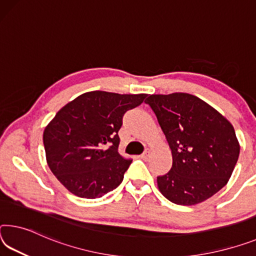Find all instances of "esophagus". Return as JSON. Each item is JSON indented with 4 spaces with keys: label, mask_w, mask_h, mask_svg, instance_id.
<instances>
[{
    "label": "esophagus",
    "mask_w": 256,
    "mask_h": 256,
    "mask_svg": "<svg viewBox=\"0 0 256 256\" xmlns=\"http://www.w3.org/2000/svg\"><path fill=\"white\" fill-rule=\"evenodd\" d=\"M148 157H149V152H148V150H146V152H144L142 154H141V158H142V160H147Z\"/></svg>",
    "instance_id": "34e87169"
}]
</instances>
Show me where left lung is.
I'll return each mask as SVG.
<instances>
[{
    "mask_svg": "<svg viewBox=\"0 0 256 256\" xmlns=\"http://www.w3.org/2000/svg\"><path fill=\"white\" fill-rule=\"evenodd\" d=\"M149 104L172 150L168 173L157 176L160 192L176 205H196L230 179L239 156L232 125L205 101L188 93L152 94Z\"/></svg>",
    "mask_w": 256,
    "mask_h": 256,
    "instance_id": "obj_1",
    "label": "left lung"
}]
</instances>
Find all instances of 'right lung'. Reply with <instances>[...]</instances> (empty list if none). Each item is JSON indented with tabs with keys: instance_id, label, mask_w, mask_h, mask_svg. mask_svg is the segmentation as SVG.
Listing matches in <instances>:
<instances>
[{
	"instance_id": "1",
	"label": "right lung",
	"mask_w": 256,
	"mask_h": 256,
	"mask_svg": "<svg viewBox=\"0 0 256 256\" xmlns=\"http://www.w3.org/2000/svg\"><path fill=\"white\" fill-rule=\"evenodd\" d=\"M147 94L92 91L56 114L43 133L51 172L72 194L100 198L123 181L131 160L118 152L123 116Z\"/></svg>"
}]
</instances>
